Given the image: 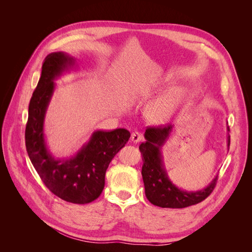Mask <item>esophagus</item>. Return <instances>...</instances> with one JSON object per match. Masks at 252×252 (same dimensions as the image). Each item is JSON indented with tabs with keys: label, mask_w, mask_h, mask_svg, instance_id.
I'll return each instance as SVG.
<instances>
[{
	"label": "esophagus",
	"mask_w": 252,
	"mask_h": 252,
	"mask_svg": "<svg viewBox=\"0 0 252 252\" xmlns=\"http://www.w3.org/2000/svg\"><path fill=\"white\" fill-rule=\"evenodd\" d=\"M131 141L133 143H140L142 140H143V134L141 132H138V131H134L131 133Z\"/></svg>",
	"instance_id": "1"
}]
</instances>
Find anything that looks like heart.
<instances>
[{
    "label": "heart",
    "instance_id": "b5f03b06",
    "mask_svg": "<svg viewBox=\"0 0 252 252\" xmlns=\"http://www.w3.org/2000/svg\"><path fill=\"white\" fill-rule=\"evenodd\" d=\"M185 90L175 87L147 106L145 117L154 125H164L171 120L184 101Z\"/></svg>",
    "mask_w": 252,
    "mask_h": 252
}]
</instances>
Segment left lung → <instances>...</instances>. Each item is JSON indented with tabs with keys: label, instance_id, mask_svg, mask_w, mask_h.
Returning <instances> with one entry per match:
<instances>
[{
	"label": "left lung",
	"instance_id": "obj_1",
	"mask_svg": "<svg viewBox=\"0 0 252 252\" xmlns=\"http://www.w3.org/2000/svg\"><path fill=\"white\" fill-rule=\"evenodd\" d=\"M172 127V125H165L146 129L144 134L146 142L139 147L143 158L142 177L145 194L151 204L162 208H185L199 204L209 196L217 185L218 177L199 191H186L172 184L164 168L161 155V147L169 136ZM229 144L230 136H228V146Z\"/></svg>",
	"mask_w": 252,
	"mask_h": 252
}]
</instances>
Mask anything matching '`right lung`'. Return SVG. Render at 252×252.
<instances>
[{"instance_id":"right-lung-1","label":"right lung","mask_w":252,"mask_h":252,"mask_svg":"<svg viewBox=\"0 0 252 252\" xmlns=\"http://www.w3.org/2000/svg\"><path fill=\"white\" fill-rule=\"evenodd\" d=\"M73 64V58L64 52H52L45 58L40 81L30 98L25 144L30 161L53 194L69 203L87 204L102 193L106 170L128 142L130 132L124 128L97 130L74 157H52L44 138L45 113L55 90L53 80Z\"/></svg>"}]
</instances>
